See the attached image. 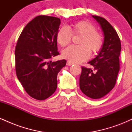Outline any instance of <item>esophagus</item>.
Listing matches in <instances>:
<instances>
[{"label":"esophagus","instance_id":"1","mask_svg":"<svg viewBox=\"0 0 132 132\" xmlns=\"http://www.w3.org/2000/svg\"><path fill=\"white\" fill-rule=\"evenodd\" d=\"M66 64H67L68 66H71V65L74 64V63H72V62H71L70 61H68L67 63H66Z\"/></svg>","mask_w":132,"mask_h":132}]
</instances>
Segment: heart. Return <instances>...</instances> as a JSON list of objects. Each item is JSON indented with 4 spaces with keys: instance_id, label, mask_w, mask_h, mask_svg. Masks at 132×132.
Here are the masks:
<instances>
[{
    "instance_id": "obj_1",
    "label": "heart",
    "mask_w": 132,
    "mask_h": 132,
    "mask_svg": "<svg viewBox=\"0 0 132 132\" xmlns=\"http://www.w3.org/2000/svg\"><path fill=\"white\" fill-rule=\"evenodd\" d=\"M81 35L79 46H71L62 51V56L72 63H79L89 58L92 54L97 53L102 48L104 40L102 35L96 31L95 26L87 21L82 20L62 27L56 35L57 43L62 47L71 43L72 36Z\"/></svg>"
}]
</instances>
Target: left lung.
Instances as JSON below:
<instances>
[{
  "label": "left lung",
  "mask_w": 132,
  "mask_h": 132,
  "mask_svg": "<svg viewBox=\"0 0 132 132\" xmlns=\"http://www.w3.org/2000/svg\"><path fill=\"white\" fill-rule=\"evenodd\" d=\"M92 16L101 25L104 42L99 54L88 63L92 68L81 67L79 87L86 95L97 99L107 94L116 85L120 69L121 43L116 30L108 21L99 16Z\"/></svg>",
  "instance_id": "obj_1"
}]
</instances>
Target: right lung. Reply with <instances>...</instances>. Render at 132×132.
Returning a JSON list of instances; mask_svg holds the SVG:
<instances>
[{
  "label": "right lung",
  "mask_w": 132,
  "mask_h": 132,
  "mask_svg": "<svg viewBox=\"0 0 132 132\" xmlns=\"http://www.w3.org/2000/svg\"><path fill=\"white\" fill-rule=\"evenodd\" d=\"M61 20L54 16L39 15L22 30L15 50L16 75L30 96L43 101L57 88V75L66 60L51 61L60 54L56 35Z\"/></svg>",
  "instance_id": "add662e5"
}]
</instances>
